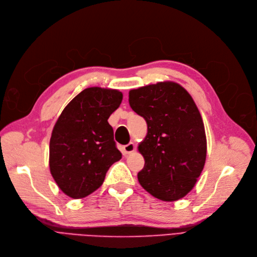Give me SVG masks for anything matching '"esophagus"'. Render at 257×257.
<instances>
[{
	"label": "esophagus",
	"instance_id": "esophagus-1",
	"mask_svg": "<svg viewBox=\"0 0 257 257\" xmlns=\"http://www.w3.org/2000/svg\"><path fill=\"white\" fill-rule=\"evenodd\" d=\"M123 151H124V154H126V155H130V154L134 153V152L136 151V146H135V143L130 142L128 144L124 145V146H123Z\"/></svg>",
	"mask_w": 257,
	"mask_h": 257
}]
</instances>
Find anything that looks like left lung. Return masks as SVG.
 I'll return each mask as SVG.
<instances>
[{
    "instance_id": "left-lung-1",
    "label": "left lung",
    "mask_w": 257,
    "mask_h": 257,
    "mask_svg": "<svg viewBox=\"0 0 257 257\" xmlns=\"http://www.w3.org/2000/svg\"><path fill=\"white\" fill-rule=\"evenodd\" d=\"M128 102L148 124V134L138 145L145 161L138 174L140 185L164 202L184 198L206 161V134L197 104L174 81L131 90Z\"/></svg>"
}]
</instances>
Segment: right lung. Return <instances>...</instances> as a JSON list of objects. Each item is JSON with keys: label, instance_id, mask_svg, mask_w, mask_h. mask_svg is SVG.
I'll list each match as a JSON object with an SVG mask.
<instances>
[{"label": "right lung", "instance_id": "obj_1", "mask_svg": "<svg viewBox=\"0 0 257 257\" xmlns=\"http://www.w3.org/2000/svg\"><path fill=\"white\" fill-rule=\"evenodd\" d=\"M118 90L92 87L75 96L59 115L49 148V167L57 186L72 199L98 189L122 155L107 119L119 107Z\"/></svg>", "mask_w": 257, "mask_h": 257}]
</instances>
